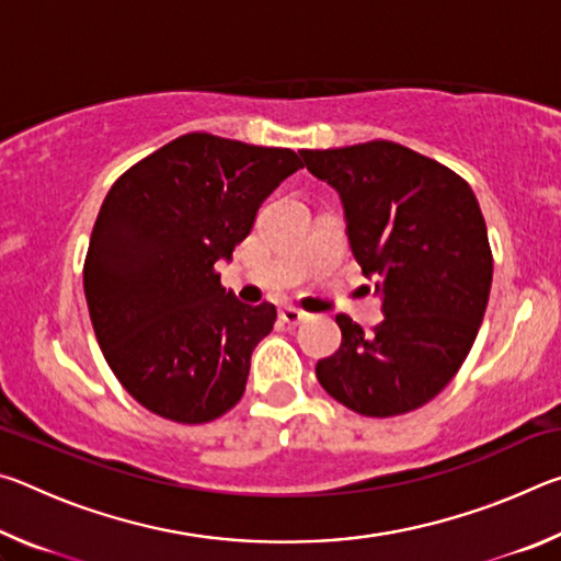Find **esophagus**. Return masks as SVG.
Returning <instances> with one entry per match:
<instances>
[{
	"label": "esophagus",
	"instance_id": "obj_1",
	"mask_svg": "<svg viewBox=\"0 0 561 561\" xmlns=\"http://www.w3.org/2000/svg\"><path fill=\"white\" fill-rule=\"evenodd\" d=\"M279 319H282L287 327H299L301 321L307 319V314H304V311L297 309V307H284V309L279 311Z\"/></svg>",
	"mask_w": 561,
	"mask_h": 561
}]
</instances>
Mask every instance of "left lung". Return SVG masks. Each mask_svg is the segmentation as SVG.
Here are the masks:
<instances>
[{"label": "left lung", "instance_id": "8db88e82", "mask_svg": "<svg viewBox=\"0 0 561 561\" xmlns=\"http://www.w3.org/2000/svg\"><path fill=\"white\" fill-rule=\"evenodd\" d=\"M299 156L341 195L351 250L386 314L371 331L336 317L341 346L317 364L319 383L360 415L411 413L453 381L485 317L492 250L478 197L393 140Z\"/></svg>", "mask_w": 561, "mask_h": 561}]
</instances>
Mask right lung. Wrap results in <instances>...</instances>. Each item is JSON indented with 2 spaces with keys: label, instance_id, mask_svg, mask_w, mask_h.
Returning a JSON list of instances; mask_svg holds the SVG:
<instances>
[{
  "label": "right lung",
  "instance_id": "obj_1",
  "mask_svg": "<svg viewBox=\"0 0 561 561\" xmlns=\"http://www.w3.org/2000/svg\"><path fill=\"white\" fill-rule=\"evenodd\" d=\"M299 168L289 148L187 133L111 185L83 291L111 371L150 413L197 425L242 398L277 309L237 301L215 264L232 257L264 197Z\"/></svg>",
  "mask_w": 561,
  "mask_h": 561
}]
</instances>
